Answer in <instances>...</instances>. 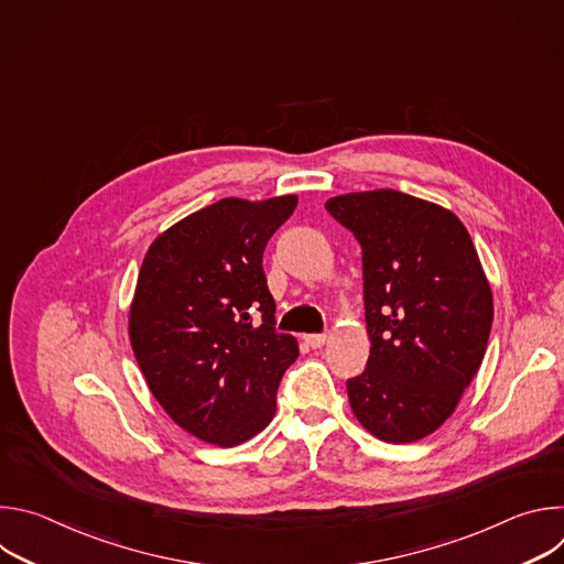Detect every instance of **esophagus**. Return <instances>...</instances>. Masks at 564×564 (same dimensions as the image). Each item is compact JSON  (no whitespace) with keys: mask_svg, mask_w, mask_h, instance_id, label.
Here are the masks:
<instances>
[{"mask_svg":"<svg viewBox=\"0 0 564 564\" xmlns=\"http://www.w3.org/2000/svg\"><path fill=\"white\" fill-rule=\"evenodd\" d=\"M303 339H305V344H307L310 348H321V346H324V344L328 341V335H326V333H324V335H305Z\"/></svg>","mask_w":564,"mask_h":564,"instance_id":"obj_1","label":"esophagus"}]
</instances>
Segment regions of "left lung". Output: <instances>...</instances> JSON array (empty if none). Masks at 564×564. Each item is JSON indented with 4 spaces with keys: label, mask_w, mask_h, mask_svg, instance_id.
<instances>
[{
    "label": "left lung",
    "mask_w": 564,
    "mask_h": 564,
    "mask_svg": "<svg viewBox=\"0 0 564 564\" xmlns=\"http://www.w3.org/2000/svg\"><path fill=\"white\" fill-rule=\"evenodd\" d=\"M326 209L361 246L370 357L346 381L352 413L383 442L422 440L451 417L489 344L494 296L473 240L448 209L394 189Z\"/></svg>",
    "instance_id": "left-lung-1"
}]
</instances>
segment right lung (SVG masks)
Listing matches in <instances>:
<instances>
[{"mask_svg": "<svg viewBox=\"0 0 564 564\" xmlns=\"http://www.w3.org/2000/svg\"><path fill=\"white\" fill-rule=\"evenodd\" d=\"M296 196L223 198L160 234L138 274L129 314L135 361L158 404L187 433L236 446L276 411L299 357L279 333L263 272L272 234Z\"/></svg>", "mask_w": 564, "mask_h": 564, "instance_id": "obj_1", "label": "right lung"}]
</instances>
